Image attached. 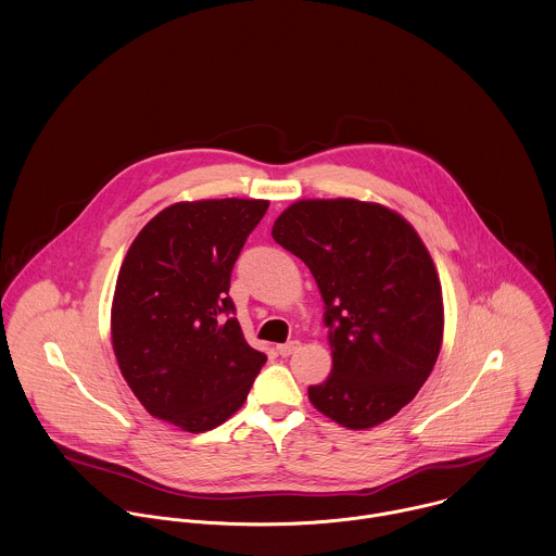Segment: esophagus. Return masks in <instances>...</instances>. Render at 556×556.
Listing matches in <instances>:
<instances>
[{
    "mask_svg": "<svg viewBox=\"0 0 556 556\" xmlns=\"http://www.w3.org/2000/svg\"><path fill=\"white\" fill-rule=\"evenodd\" d=\"M300 348H302V343H300V341H291V343L278 345V354H280L282 358H289V356H293Z\"/></svg>",
    "mask_w": 556,
    "mask_h": 556,
    "instance_id": "1",
    "label": "esophagus"
}]
</instances>
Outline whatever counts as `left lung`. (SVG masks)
Masks as SVG:
<instances>
[{
  "instance_id": "8db88e82",
  "label": "left lung",
  "mask_w": 556,
  "mask_h": 556,
  "mask_svg": "<svg viewBox=\"0 0 556 556\" xmlns=\"http://www.w3.org/2000/svg\"><path fill=\"white\" fill-rule=\"evenodd\" d=\"M271 237L311 269L332 350L311 403L348 429L407 405L431 375L444 334L442 285L429 250L396 211L356 198L287 206Z\"/></svg>"
}]
</instances>
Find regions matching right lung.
<instances>
[{
	"label": "right lung",
	"instance_id": "1",
	"mask_svg": "<svg viewBox=\"0 0 556 556\" xmlns=\"http://www.w3.org/2000/svg\"><path fill=\"white\" fill-rule=\"evenodd\" d=\"M269 202H175L134 239L112 300V348L138 401L189 433L215 429L245 401L265 354L232 317V265Z\"/></svg>",
	"mask_w": 556,
	"mask_h": 556
}]
</instances>
